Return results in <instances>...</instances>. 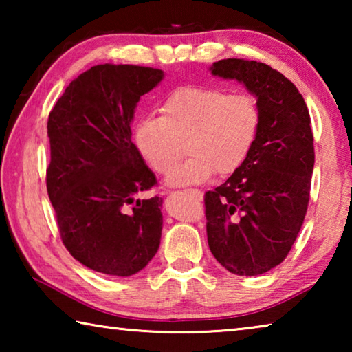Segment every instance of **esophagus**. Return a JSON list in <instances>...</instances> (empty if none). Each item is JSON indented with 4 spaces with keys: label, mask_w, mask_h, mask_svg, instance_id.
Masks as SVG:
<instances>
[{
    "label": "esophagus",
    "mask_w": 352,
    "mask_h": 352,
    "mask_svg": "<svg viewBox=\"0 0 352 352\" xmlns=\"http://www.w3.org/2000/svg\"><path fill=\"white\" fill-rule=\"evenodd\" d=\"M188 192L192 195V197H195L197 200H201L204 199V192H201V190H199V189H189Z\"/></svg>",
    "instance_id": "esophagus-1"
}]
</instances>
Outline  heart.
<instances>
[{"label":"heart","mask_w":352,"mask_h":352,"mask_svg":"<svg viewBox=\"0 0 352 352\" xmlns=\"http://www.w3.org/2000/svg\"><path fill=\"white\" fill-rule=\"evenodd\" d=\"M162 118L136 122L133 142L146 163L168 175L181 156L190 157L170 173L172 186L200 184L216 174L239 170L252 153L261 126L258 100L245 93L230 94L217 87H180L162 104Z\"/></svg>","instance_id":"1"}]
</instances>
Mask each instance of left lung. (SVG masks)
<instances>
[{
  "instance_id": "8db88e82",
  "label": "left lung",
  "mask_w": 352,
  "mask_h": 352,
  "mask_svg": "<svg viewBox=\"0 0 352 352\" xmlns=\"http://www.w3.org/2000/svg\"><path fill=\"white\" fill-rule=\"evenodd\" d=\"M211 73L245 85L261 126L242 168L205 194L208 245L234 275H262L285 259L305 222L315 163L311 116L294 83L269 65L223 58Z\"/></svg>"
}]
</instances>
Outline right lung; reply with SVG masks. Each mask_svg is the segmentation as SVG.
Masks as SVG:
<instances>
[{
  "label": "right lung",
  "mask_w": 352,
  "mask_h": 352,
  "mask_svg": "<svg viewBox=\"0 0 352 352\" xmlns=\"http://www.w3.org/2000/svg\"><path fill=\"white\" fill-rule=\"evenodd\" d=\"M157 68L96 65L69 83L47 118V195L63 245L88 269L132 276L158 252L163 200L130 124L140 98L163 80Z\"/></svg>",
  "instance_id": "add662e5"
}]
</instances>
